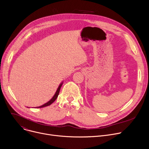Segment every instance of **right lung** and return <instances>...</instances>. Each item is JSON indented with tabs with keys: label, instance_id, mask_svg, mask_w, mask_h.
<instances>
[{
	"label": "right lung",
	"instance_id": "1",
	"mask_svg": "<svg viewBox=\"0 0 149 149\" xmlns=\"http://www.w3.org/2000/svg\"><path fill=\"white\" fill-rule=\"evenodd\" d=\"M62 84H63V82H62V83L60 84V85L58 86V88H57V91H56V92L54 95L53 96V97L50 100H49L48 102H47V103L43 104L42 105H41V106H39V107H36V108H42V107H47V106H48V105H50L52 103H53V102L55 101V100L57 99V97H58V94H59V92H60Z\"/></svg>",
	"mask_w": 149,
	"mask_h": 149
}]
</instances>
